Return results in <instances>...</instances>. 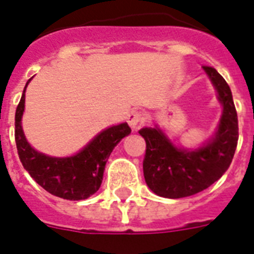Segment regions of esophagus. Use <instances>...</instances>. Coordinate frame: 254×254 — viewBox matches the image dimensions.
Masks as SVG:
<instances>
[{
	"label": "esophagus",
	"instance_id": "1",
	"mask_svg": "<svg viewBox=\"0 0 254 254\" xmlns=\"http://www.w3.org/2000/svg\"><path fill=\"white\" fill-rule=\"evenodd\" d=\"M144 121L143 114L140 113V111H131L128 115H127V122H128V125L131 128L136 129Z\"/></svg>",
	"mask_w": 254,
	"mask_h": 254
}]
</instances>
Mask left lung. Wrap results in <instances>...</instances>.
I'll return each mask as SVG.
<instances>
[{"instance_id":"8db88e82","label":"left lung","mask_w":254,"mask_h":254,"mask_svg":"<svg viewBox=\"0 0 254 254\" xmlns=\"http://www.w3.org/2000/svg\"><path fill=\"white\" fill-rule=\"evenodd\" d=\"M218 92L223 113L216 132L198 149L173 145L161 129L145 127L139 133L147 149L143 161L144 178L152 191L164 198H185L203 191L230 168L239 140V122L232 93L216 69L203 66Z\"/></svg>"}]
</instances>
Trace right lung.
Returning <instances> with one entry per match:
<instances>
[{
    "instance_id": "right-lung-1",
    "label": "right lung",
    "mask_w": 254,
    "mask_h": 254,
    "mask_svg": "<svg viewBox=\"0 0 254 254\" xmlns=\"http://www.w3.org/2000/svg\"><path fill=\"white\" fill-rule=\"evenodd\" d=\"M26 86L15 111V143L22 165L34 181L52 195L69 200L86 199L101 188L109 156L115 145L129 135L131 128L127 123H121L103 129L70 157H51L40 153L28 144L22 129Z\"/></svg>"
}]
</instances>
